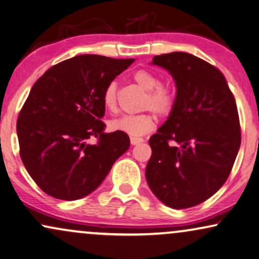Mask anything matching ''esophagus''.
Wrapping results in <instances>:
<instances>
[{
	"label": "esophagus",
	"mask_w": 259,
	"mask_h": 259,
	"mask_svg": "<svg viewBox=\"0 0 259 259\" xmlns=\"http://www.w3.org/2000/svg\"><path fill=\"white\" fill-rule=\"evenodd\" d=\"M142 142H143V139H141V137H130V143H132L133 146H136Z\"/></svg>",
	"instance_id": "obj_1"
}]
</instances>
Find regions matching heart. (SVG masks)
Segmentation results:
<instances>
[{
    "instance_id": "1",
    "label": "heart",
    "mask_w": 259,
    "mask_h": 259,
    "mask_svg": "<svg viewBox=\"0 0 259 259\" xmlns=\"http://www.w3.org/2000/svg\"><path fill=\"white\" fill-rule=\"evenodd\" d=\"M133 78L141 87L148 91L145 103V109L152 110L160 117H166L175 109L177 94L175 87L168 82H160V78L153 71L147 69H139L133 74ZM118 97V83L111 81L107 84L103 94V103L109 111H114L117 107ZM155 119L152 113L125 114V116L114 118L109 123L113 132L124 133L132 137H140L146 135L154 127Z\"/></svg>"
}]
</instances>
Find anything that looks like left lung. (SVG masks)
I'll list each match as a JSON object with an SVG mask.
<instances>
[{
    "label": "left lung",
    "instance_id": "8db88e82",
    "mask_svg": "<svg viewBox=\"0 0 259 259\" xmlns=\"http://www.w3.org/2000/svg\"><path fill=\"white\" fill-rule=\"evenodd\" d=\"M177 84L168 119L149 139L146 179L167 207L191 208L211 197L227 181L240 147L235 99L217 67L186 52L153 58Z\"/></svg>",
    "mask_w": 259,
    "mask_h": 259
}]
</instances>
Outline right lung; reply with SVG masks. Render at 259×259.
<instances>
[{"mask_svg":"<svg viewBox=\"0 0 259 259\" xmlns=\"http://www.w3.org/2000/svg\"><path fill=\"white\" fill-rule=\"evenodd\" d=\"M135 60L80 55L45 71L16 122L20 156L45 194L64 201L94 191L129 148L124 133H105L103 94ZM97 137L96 145L87 141Z\"/></svg>","mask_w":259,"mask_h":259,"instance_id":"1","label":"right lung"}]
</instances>
